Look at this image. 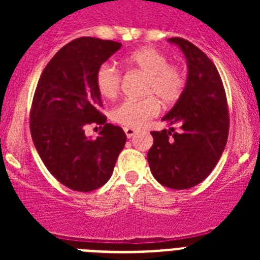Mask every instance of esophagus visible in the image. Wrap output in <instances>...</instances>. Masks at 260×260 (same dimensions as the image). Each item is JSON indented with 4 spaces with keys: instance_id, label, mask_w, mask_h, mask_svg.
Instances as JSON below:
<instances>
[{
    "instance_id": "1",
    "label": "esophagus",
    "mask_w": 260,
    "mask_h": 260,
    "mask_svg": "<svg viewBox=\"0 0 260 260\" xmlns=\"http://www.w3.org/2000/svg\"><path fill=\"white\" fill-rule=\"evenodd\" d=\"M123 130H125V134H126V137H127V138H132L133 135L137 133V130H135V128H133V127H123Z\"/></svg>"
}]
</instances>
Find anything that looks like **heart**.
Masks as SVG:
<instances>
[{
  "instance_id": "heart-1",
  "label": "heart",
  "mask_w": 260,
  "mask_h": 260,
  "mask_svg": "<svg viewBox=\"0 0 260 260\" xmlns=\"http://www.w3.org/2000/svg\"><path fill=\"white\" fill-rule=\"evenodd\" d=\"M128 69L146 74L143 84V99H127L112 110V119L119 125L139 127L160 112V103L173 104L186 86V78L181 68L168 63V57L155 48H141L125 58ZM122 83L121 71L112 63L99 66L95 74V86L104 99H114L119 93Z\"/></svg>"
}]
</instances>
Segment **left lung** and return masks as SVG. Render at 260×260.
I'll return each mask as SVG.
<instances>
[{
    "mask_svg": "<svg viewBox=\"0 0 260 260\" xmlns=\"http://www.w3.org/2000/svg\"><path fill=\"white\" fill-rule=\"evenodd\" d=\"M187 59L183 93L162 121L180 123L181 132H152L147 153L156 181L169 189L185 190L207 178L220 160L229 134L226 95L215 63L198 47L182 38H171Z\"/></svg>",
    "mask_w": 260,
    "mask_h": 260,
    "instance_id": "8db88e82",
    "label": "left lung"
}]
</instances>
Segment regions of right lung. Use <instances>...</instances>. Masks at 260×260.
<instances>
[{
  "instance_id": "add662e5",
  "label": "right lung",
  "mask_w": 260,
  "mask_h": 260,
  "mask_svg": "<svg viewBox=\"0 0 260 260\" xmlns=\"http://www.w3.org/2000/svg\"><path fill=\"white\" fill-rule=\"evenodd\" d=\"M119 48L117 41L75 39L48 62L36 86L29 113L32 141L50 174L75 191L107 183L126 143L125 132L107 123L100 112L102 96L95 86L99 66ZM92 123L103 126L96 140L84 134Z\"/></svg>"
}]
</instances>
